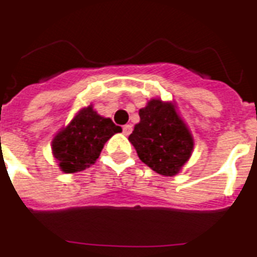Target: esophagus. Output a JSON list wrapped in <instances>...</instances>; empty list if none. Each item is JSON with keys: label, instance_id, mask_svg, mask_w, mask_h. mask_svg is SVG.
I'll list each match as a JSON object with an SVG mask.
<instances>
[{"label": "esophagus", "instance_id": "1", "mask_svg": "<svg viewBox=\"0 0 257 257\" xmlns=\"http://www.w3.org/2000/svg\"><path fill=\"white\" fill-rule=\"evenodd\" d=\"M122 130L124 135H130L131 131H133V126H131V124H124V126L122 127Z\"/></svg>", "mask_w": 257, "mask_h": 257}]
</instances>
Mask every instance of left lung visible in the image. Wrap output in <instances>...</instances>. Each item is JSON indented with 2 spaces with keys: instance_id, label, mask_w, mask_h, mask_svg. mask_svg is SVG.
<instances>
[{
  "instance_id": "8db88e82",
  "label": "left lung",
  "mask_w": 257,
  "mask_h": 257,
  "mask_svg": "<svg viewBox=\"0 0 257 257\" xmlns=\"http://www.w3.org/2000/svg\"><path fill=\"white\" fill-rule=\"evenodd\" d=\"M141 122L135 124L128 141L139 160L158 174L176 176L192 156L194 141L176 106L169 101L151 99L139 110Z\"/></svg>"
}]
</instances>
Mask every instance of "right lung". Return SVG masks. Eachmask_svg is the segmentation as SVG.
Returning <instances> with one entry per match:
<instances>
[{"instance_id":"add662e5","label":"right lung","mask_w":257,"mask_h":257,"mask_svg":"<svg viewBox=\"0 0 257 257\" xmlns=\"http://www.w3.org/2000/svg\"><path fill=\"white\" fill-rule=\"evenodd\" d=\"M120 131L110 118H103L88 106L53 138V157L64 173L81 172L95 164L104 143Z\"/></svg>"}]
</instances>
